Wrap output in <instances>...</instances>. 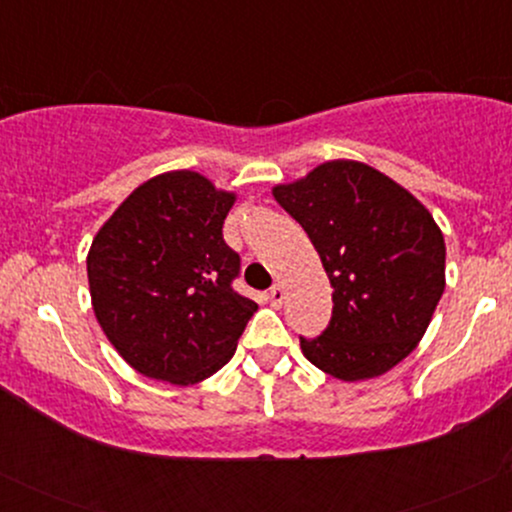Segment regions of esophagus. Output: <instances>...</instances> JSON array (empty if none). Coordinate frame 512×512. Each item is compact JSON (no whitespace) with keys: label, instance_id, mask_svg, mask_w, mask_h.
Wrapping results in <instances>:
<instances>
[{"label":"esophagus","instance_id":"34e87169","mask_svg":"<svg viewBox=\"0 0 512 512\" xmlns=\"http://www.w3.org/2000/svg\"><path fill=\"white\" fill-rule=\"evenodd\" d=\"M269 303H272L274 308H279V305L284 303V286L274 284L272 289H269Z\"/></svg>","mask_w":512,"mask_h":512}]
</instances>
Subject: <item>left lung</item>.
I'll return each instance as SVG.
<instances>
[{
	"label": "left lung",
	"instance_id": "1",
	"mask_svg": "<svg viewBox=\"0 0 512 512\" xmlns=\"http://www.w3.org/2000/svg\"><path fill=\"white\" fill-rule=\"evenodd\" d=\"M303 226L332 284V320L301 337L313 366L344 383L385 375L421 342L445 291V238L407 187L337 158L272 187Z\"/></svg>",
	"mask_w": 512,
	"mask_h": 512
}]
</instances>
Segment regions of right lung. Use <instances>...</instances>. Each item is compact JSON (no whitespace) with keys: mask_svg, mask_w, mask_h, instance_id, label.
<instances>
[{"mask_svg":"<svg viewBox=\"0 0 512 512\" xmlns=\"http://www.w3.org/2000/svg\"><path fill=\"white\" fill-rule=\"evenodd\" d=\"M236 199L195 170H168L98 228L86 257L93 313L146 378L195 385L236 354L257 310L231 289L240 257L221 228Z\"/></svg>","mask_w":512,"mask_h":512,"instance_id":"1","label":"right lung"}]
</instances>
